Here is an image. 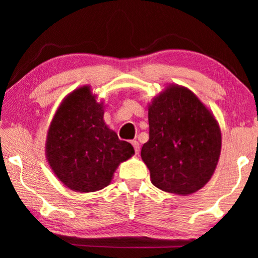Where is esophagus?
Instances as JSON below:
<instances>
[{"label": "esophagus", "instance_id": "esophagus-1", "mask_svg": "<svg viewBox=\"0 0 258 258\" xmlns=\"http://www.w3.org/2000/svg\"><path fill=\"white\" fill-rule=\"evenodd\" d=\"M132 144H133L134 149H135V153L139 154L140 153V143L137 142L136 140H134V141H132Z\"/></svg>", "mask_w": 258, "mask_h": 258}]
</instances>
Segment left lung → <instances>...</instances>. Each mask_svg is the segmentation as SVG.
I'll return each mask as SVG.
<instances>
[{
    "mask_svg": "<svg viewBox=\"0 0 258 258\" xmlns=\"http://www.w3.org/2000/svg\"><path fill=\"white\" fill-rule=\"evenodd\" d=\"M149 141L141 157L158 189L188 195L209 181L221 154V130L213 114L185 88L171 86L148 112Z\"/></svg>",
    "mask_w": 258,
    "mask_h": 258,
    "instance_id": "1",
    "label": "left lung"
}]
</instances>
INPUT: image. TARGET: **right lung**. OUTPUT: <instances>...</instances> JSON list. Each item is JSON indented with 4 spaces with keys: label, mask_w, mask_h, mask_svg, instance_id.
<instances>
[{
    "label": "right lung",
    "mask_w": 258,
    "mask_h": 258,
    "mask_svg": "<svg viewBox=\"0 0 258 258\" xmlns=\"http://www.w3.org/2000/svg\"><path fill=\"white\" fill-rule=\"evenodd\" d=\"M49 164L69 189L93 192L103 189L123 161L135 153L105 125L103 107L89 87L69 95L59 105L47 137Z\"/></svg>",
    "instance_id": "1"
}]
</instances>
